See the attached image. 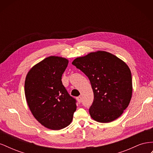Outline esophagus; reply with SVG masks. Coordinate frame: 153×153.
I'll list each match as a JSON object with an SVG mask.
<instances>
[{
	"mask_svg": "<svg viewBox=\"0 0 153 153\" xmlns=\"http://www.w3.org/2000/svg\"><path fill=\"white\" fill-rule=\"evenodd\" d=\"M76 100H77V101L79 103H81V101H82V98H81V96H78V97H77L76 98Z\"/></svg>",
	"mask_w": 153,
	"mask_h": 153,
	"instance_id": "34e87169",
	"label": "esophagus"
}]
</instances>
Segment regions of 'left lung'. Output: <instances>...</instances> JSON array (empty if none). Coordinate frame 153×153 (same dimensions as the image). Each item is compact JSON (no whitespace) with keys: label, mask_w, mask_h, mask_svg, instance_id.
Segmentation results:
<instances>
[{"label":"left lung","mask_w":153,"mask_h":153,"mask_svg":"<svg viewBox=\"0 0 153 153\" xmlns=\"http://www.w3.org/2000/svg\"><path fill=\"white\" fill-rule=\"evenodd\" d=\"M89 78L94 100L91 117L100 123H110L119 117L130 102L132 78L127 64L114 55L98 51L72 62Z\"/></svg>","instance_id":"8db88e82"}]
</instances>
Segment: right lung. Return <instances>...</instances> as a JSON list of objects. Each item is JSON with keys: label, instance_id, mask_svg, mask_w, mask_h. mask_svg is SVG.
Masks as SVG:
<instances>
[{"label": "right lung", "instance_id": "obj_1", "mask_svg": "<svg viewBox=\"0 0 153 153\" xmlns=\"http://www.w3.org/2000/svg\"><path fill=\"white\" fill-rule=\"evenodd\" d=\"M68 60L50 56L36 64L25 81V94L32 115L39 123L59 130L70 124L76 110V101L62 83Z\"/></svg>", "mask_w": 153, "mask_h": 153}]
</instances>
